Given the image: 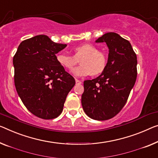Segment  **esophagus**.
<instances>
[{"mask_svg": "<svg viewBox=\"0 0 158 158\" xmlns=\"http://www.w3.org/2000/svg\"><path fill=\"white\" fill-rule=\"evenodd\" d=\"M81 84V81L79 79H76V84L77 85H79V84Z\"/></svg>", "mask_w": 158, "mask_h": 158, "instance_id": "esophagus-1", "label": "esophagus"}]
</instances>
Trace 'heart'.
Listing matches in <instances>:
<instances>
[{
  "label": "heart",
  "mask_w": 158,
  "mask_h": 158,
  "mask_svg": "<svg viewBox=\"0 0 158 158\" xmlns=\"http://www.w3.org/2000/svg\"><path fill=\"white\" fill-rule=\"evenodd\" d=\"M74 56L60 52L56 55L57 62L62 67L71 70L77 64V59L82 56L80 60L81 65L72 71L74 77H86L96 75L102 73L107 64V57L105 53L98 51L97 48L91 44H80L74 48Z\"/></svg>",
  "instance_id": "b5f03b06"
}]
</instances>
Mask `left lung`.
Listing matches in <instances>:
<instances>
[{
    "instance_id": "1",
    "label": "left lung",
    "mask_w": 158,
    "mask_h": 158,
    "mask_svg": "<svg viewBox=\"0 0 158 158\" xmlns=\"http://www.w3.org/2000/svg\"><path fill=\"white\" fill-rule=\"evenodd\" d=\"M96 42L106 43L107 64L100 76L84 81L81 104L91 118L105 121L126 104L137 78V56L129 41L116 32H107Z\"/></svg>"
}]
</instances>
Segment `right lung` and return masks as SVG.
I'll return each instance as SVG.
<instances>
[{
  "label": "right lung",
  "mask_w": 158,
  "mask_h": 158,
  "mask_svg": "<svg viewBox=\"0 0 158 158\" xmlns=\"http://www.w3.org/2000/svg\"><path fill=\"white\" fill-rule=\"evenodd\" d=\"M66 47L40 35L21 42L13 56L16 91L27 110L40 118L60 116L75 85L74 77L56 59Z\"/></svg>",
  "instance_id": "add662e5"
}]
</instances>
